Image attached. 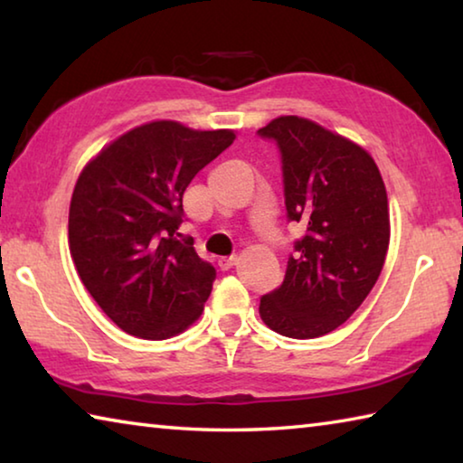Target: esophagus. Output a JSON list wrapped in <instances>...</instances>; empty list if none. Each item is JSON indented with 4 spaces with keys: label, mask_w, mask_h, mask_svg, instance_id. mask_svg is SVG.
<instances>
[{
    "label": "esophagus",
    "mask_w": 463,
    "mask_h": 463,
    "mask_svg": "<svg viewBox=\"0 0 463 463\" xmlns=\"http://www.w3.org/2000/svg\"><path fill=\"white\" fill-rule=\"evenodd\" d=\"M237 257H221V260H218V268H221L222 271H229L231 268H234V265H237Z\"/></svg>",
    "instance_id": "obj_1"
}]
</instances>
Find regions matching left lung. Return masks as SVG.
Returning a JSON list of instances; mask_svg holds the SVG:
<instances>
[{"label": "left lung", "instance_id": "1", "mask_svg": "<svg viewBox=\"0 0 463 463\" xmlns=\"http://www.w3.org/2000/svg\"><path fill=\"white\" fill-rule=\"evenodd\" d=\"M257 135L276 140L288 221L307 229L281 286L261 296L260 315L279 335L317 339L354 315L380 278L386 187L370 153L317 122L279 116Z\"/></svg>", "mask_w": 463, "mask_h": 463}]
</instances>
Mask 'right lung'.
<instances>
[{
    "label": "right lung",
    "mask_w": 463,
    "mask_h": 463,
    "mask_svg": "<svg viewBox=\"0 0 463 463\" xmlns=\"http://www.w3.org/2000/svg\"><path fill=\"white\" fill-rule=\"evenodd\" d=\"M232 130L156 120L128 130L91 159L69 208V249L99 308L124 333L161 341L202 315L216 269L177 232L182 198Z\"/></svg>",
    "instance_id": "add662e5"
}]
</instances>
